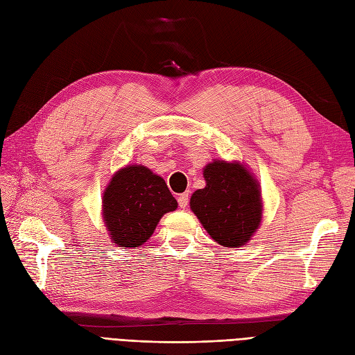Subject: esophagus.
Returning <instances> with one entry per match:
<instances>
[{
  "label": "esophagus",
  "instance_id": "esophagus-1",
  "mask_svg": "<svg viewBox=\"0 0 355 355\" xmlns=\"http://www.w3.org/2000/svg\"><path fill=\"white\" fill-rule=\"evenodd\" d=\"M178 202H179V206L182 209H185L188 206V202H189V194H188V192H184V194H180L178 197Z\"/></svg>",
  "mask_w": 355,
  "mask_h": 355
}]
</instances>
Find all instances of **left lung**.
Here are the masks:
<instances>
[{"label":"left lung","mask_w":355,"mask_h":355,"mask_svg":"<svg viewBox=\"0 0 355 355\" xmlns=\"http://www.w3.org/2000/svg\"><path fill=\"white\" fill-rule=\"evenodd\" d=\"M202 175L206 188L192 194L191 210L220 245L237 249L247 244L262 220L259 182L237 161L214 159Z\"/></svg>","instance_id":"obj_1"}]
</instances>
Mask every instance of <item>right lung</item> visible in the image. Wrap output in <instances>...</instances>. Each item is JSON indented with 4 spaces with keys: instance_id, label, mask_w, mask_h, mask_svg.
Wrapping results in <instances>:
<instances>
[{
    "instance_id": "right-lung-1",
    "label": "right lung",
    "mask_w": 355,
    "mask_h": 355,
    "mask_svg": "<svg viewBox=\"0 0 355 355\" xmlns=\"http://www.w3.org/2000/svg\"><path fill=\"white\" fill-rule=\"evenodd\" d=\"M102 216L118 247L142 245L166 213L178 209L164 179L145 166H127L112 176L102 198Z\"/></svg>"
}]
</instances>
